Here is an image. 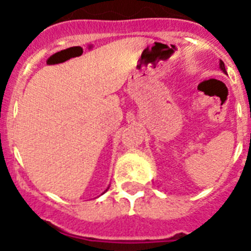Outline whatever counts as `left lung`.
Wrapping results in <instances>:
<instances>
[{
	"label": "left lung",
	"instance_id": "left-lung-1",
	"mask_svg": "<svg viewBox=\"0 0 251 251\" xmlns=\"http://www.w3.org/2000/svg\"><path fill=\"white\" fill-rule=\"evenodd\" d=\"M220 68H221V71L224 72V73H226V69H225V64H224V62L222 60H220Z\"/></svg>",
	"mask_w": 251,
	"mask_h": 251
}]
</instances>
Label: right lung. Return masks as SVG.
I'll use <instances>...</instances> for the list:
<instances>
[{
  "label": "right lung",
  "instance_id": "1",
  "mask_svg": "<svg viewBox=\"0 0 251 251\" xmlns=\"http://www.w3.org/2000/svg\"><path fill=\"white\" fill-rule=\"evenodd\" d=\"M106 191H107V189H106Z\"/></svg>",
  "mask_w": 251,
  "mask_h": 251
}]
</instances>
